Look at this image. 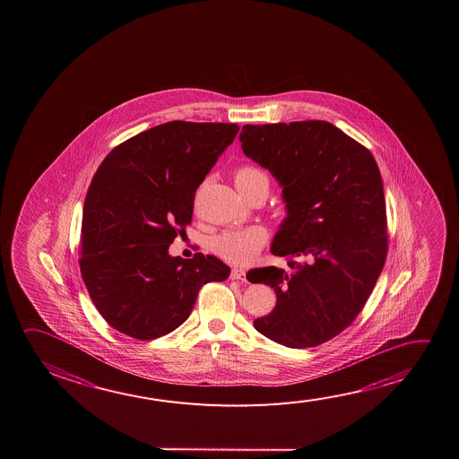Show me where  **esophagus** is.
Instances as JSON below:
<instances>
[{
    "label": "esophagus",
    "mask_w": 459,
    "mask_h": 459,
    "mask_svg": "<svg viewBox=\"0 0 459 459\" xmlns=\"http://www.w3.org/2000/svg\"><path fill=\"white\" fill-rule=\"evenodd\" d=\"M230 278L237 280V281H247V272L243 271V269H232Z\"/></svg>",
    "instance_id": "esophagus-1"
}]
</instances>
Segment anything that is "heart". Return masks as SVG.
Segmentation results:
<instances>
[{
  "label": "heart",
  "mask_w": 459,
  "mask_h": 459,
  "mask_svg": "<svg viewBox=\"0 0 459 459\" xmlns=\"http://www.w3.org/2000/svg\"><path fill=\"white\" fill-rule=\"evenodd\" d=\"M235 186L243 195L255 187L269 190V178L257 166L241 165L233 173ZM269 241V232L263 226H249L243 229H230L219 233L212 240L214 253L224 261L237 265H248L263 251Z\"/></svg>",
  "instance_id": "heart-1"
}]
</instances>
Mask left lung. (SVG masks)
<instances>
[{
	"label": "left lung",
	"instance_id": "left-lung-1",
	"mask_svg": "<svg viewBox=\"0 0 459 459\" xmlns=\"http://www.w3.org/2000/svg\"><path fill=\"white\" fill-rule=\"evenodd\" d=\"M241 149L283 187L286 216L263 267L277 304L255 318L265 338L293 349L324 344L352 324L381 275L389 237L383 179L371 152L328 121L245 125Z\"/></svg>",
	"mask_w": 459,
	"mask_h": 459
}]
</instances>
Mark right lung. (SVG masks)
Masks as SVG:
<instances>
[{"label": "right lung", "mask_w": 459, "mask_h": 459, "mask_svg": "<svg viewBox=\"0 0 459 459\" xmlns=\"http://www.w3.org/2000/svg\"><path fill=\"white\" fill-rule=\"evenodd\" d=\"M235 123L168 121L117 145L84 198L80 271L107 324L131 338L165 336L187 320L202 286L230 269L195 253L168 248L192 222L194 200Z\"/></svg>", "instance_id": "add662e5"}]
</instances>
